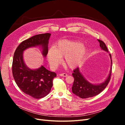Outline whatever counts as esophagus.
I'll use <instances>...</instances> for the list:
<instances>
[{"mask_svg":"<svg viewBox=\"0 0 125 125\" xmlns=\"http://www.w3.org/2000/svg\"><path fill=\"white\" fill-rule=\"evenodd\" d=\"M59 75L60 76H61V77H66L67 75H68V74H66V73H60V74H59Z\"/></svg>","mask_w":125,"mask_h":125,"instance_id":"obj_1","label":"esophagus"}]
</instances>
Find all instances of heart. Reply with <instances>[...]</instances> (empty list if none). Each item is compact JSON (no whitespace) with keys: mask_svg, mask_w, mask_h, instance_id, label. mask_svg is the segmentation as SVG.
Returning <instances> with one entry per match:
<instances>
[{"mask_svg":"<svg viewBox=\"0 0 125 125\" xmlns=\"http://www.w3.org/2000/svg\"><path fill=\"white\" fill-rule=\"evenodd\" d=\"M86 52V47L80 42L63 40L59 41L54 47L48 49L47 58L52 68H56L63 57L64 65L73 69L83 62Z\"/></svg>","mask_w":125,"mask_h":125,"instance_id":"obj_1","label":"heart"}]
</instances>
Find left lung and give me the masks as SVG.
Masks as SVG:
<instances>
[{
  "instance_id": "1",
  "label": "left lung",
  "mask_w": 125,
  "mask_h": 125,
  "mask_svg": "<svg viewBox=\"0 0 125 125\" xmlns=\"http://www.w3.org/2000/svg\"><path fill=\"white\" fill-rule=\"evenodd\" d=\"M98 41L99 42L100 46L102 50L108 52L107 48L103 42L99 40H98ZM109 56L110 57L111 62L110 71L107 78L101 83L93 84L89 82L81 73L79 67L73 70V76L74 78V81L72 86V91L74 94L81 99H86L97 95L103 91L107 86L111 79L112 60L111 55L109 54Z\"/></svg>"
}]
</instances>
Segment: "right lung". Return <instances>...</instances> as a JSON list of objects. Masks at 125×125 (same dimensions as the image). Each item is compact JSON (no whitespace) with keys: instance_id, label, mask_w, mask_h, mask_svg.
Segmentation results:
<instances>
[{"instance_id":"obj_1","label":"right lung","mask_w":125,"mask_h":125,"mask_svg":"<svg viewBox=\"0 0 125 125\" xmlns=\"http://www.w3.org/2000/svg\"><path fill=\"white\" fill-rule=\"evenodd\" d=\"M51 35L50 33L41 34L23 41L18 46L13 55L12 70L15 82L22 92L35 99L44 97L50 93L56 74L43 66L35 69L30 68L24 62L23 52L26 49L39 46L45 58Z\"/></svg>"}]
</instances>
